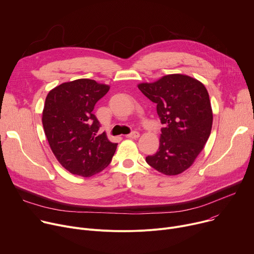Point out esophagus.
Listing matches in <instances>:
<instances>
[{"mask_svg": "<svg viewBox=\"0 0 254 254\" xmlns=\"http://www.w3.org/2000/svg\"><path fill=\"white\" fill-rule=\"evenodd\" d=\"M127 137H128V138H131V139H136V138L139 137V132L133 131V132H131L130 134H128Z\"/></svg>", "mask_w": 254, "mask_h": 254, "instance_id": "1", "label": "esophagus"}]
</instances>
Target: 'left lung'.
Masks as SVG:
<instances>
[{"instance_id": "left-lung-1", "label": "left lung", "mask_w": 254, "mask_h": 254, "mask_svg": "<svg viewBox=\"0 0 254 254\" xmlns=\"http://www.w3.org/2000/svg\"><path fill=\"white\" fill-rule=\"evenodd\" d=\"M138 89L156 104L163 125L158 151L146 162L163 175H180L193 163L210 136L213 113L208 91L198 79L179 73L139 83Z\"/></svg>"}]
</instances>
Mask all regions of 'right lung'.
Instances as JSON below:
<instances>
[{
    "label": "right lung",
    "mask_w": 254,
    "mask_h": 254,
    "mask_svg": "<svg viewBox=\"0 0 254 254\" xmlns=\"http://www.w3.org/2000/svg\"><path fill=\"white\" fill-rule=\"evenodd\" d=\"M107 84L79 78L51 90L45 100L42 124L49 146L60 163L72 175L92 177L110 164L117 143L93 114L96 103L109 91Z\"/></svg>",
    "instance_id": "1"
}]
</instances>
